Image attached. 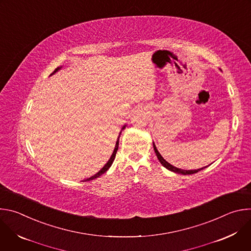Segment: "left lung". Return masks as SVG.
Returning <instances> with one entry per match:
<instances>
[{"mask_svg": "<svg viewBox=\"0 0 251 251\" xmlns=\"http://www.w3.org/2000/svg\"><path fill=\"white\" fill-rule=\"evenodd\" d=\"M153 147H154V150H155V153H156V155H157V158H158V160L160 161V163L166 168V169H168V170H170V171H172V172H174V173H177V174H182V175H192V174H196V173H198L199 171H201V170H202V169H204V168H206V167H208V166H206V167H204V168H201V169H198V170H182V169H178V168H176V167H174V166H172L171 164H169L162 156H161V154L159 153V151L157 150V148H156V146H155V144L153 143Z\"/></svg>", "mask_w": 251, "mask_h": 251, "instance_id": "1", "label": "left lung"}]
</instances>
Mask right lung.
I'll use <instances>...</instances> for the list:
<instances>
[{
    "mask_svg": "<svg viewBox=\"0 0 251 251\" xmlns=\"http://www.w3.org/2000/svg\"><path fill=\"white\" fill-rule=\"evenodd\" d=\"M61 67H57V68H55L54 69V71L53 73L51 74V75H53L54 73H56L57 70H59ZM126 126V125H125ZM125 126H123V128H122V130L125 128ZM120 134H121V132H120ZM120 136V135H119ZM118 146H119V137H118V139H117V141H116V145H115V149H114V151H113V153H112V155H111V157H110V159H109V161L107 162L106 164H105V166L97 173V174H95L94 176H90V177H88V178H86L85 181H91V180H93V178H96V177H98L99 176H101L102 174H104L107 170H108L110 167H111V165H112V163H113V161H114V159H115V156H116V153H117V150H118Z\"/></svg>",
    "mask_w": 251,
    "mask_h": 251,
    "instance_id": "obj_1",
    "label": "right lung"
}]
</instances>
